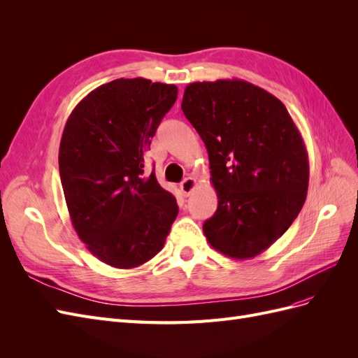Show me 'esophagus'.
<instances>
[{"mask_svg":"<svg viewBox=\"0 0 358 358\" xmlns=\"http://www.w3.org/2000/svg\"><path fill=\"white\" fill-rule=\"evenodd\" d=\"M196 187H197V180L194 179V178H187L185 180H183L182 183H180V191H182V194L185 197H188L189 194L196 189Z\"/></svg>","mask_w":358,"mask_h":358,"instance_id":"34e87169","label":"esophagus"}]
</instances>
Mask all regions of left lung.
Returning a JSON list of instances; mask_svg holds the SVG:
<instances>
[{"instance_id": "1", "label": "left lung", "mask_w": 358, "mask_h": 358, "mask_svg": "<svg viewBox=\"0 0 358 358\" xmlns=\"http://www.w3.org/2000/svg\"><path fill=\"white\" fill-rule=\"evenodd\" d=\"M182 110L208 149L218 196L206 239L227 257H257L305 204L309 159L300 131L282 101L241 79L189 83Z\"/></svg>"}]
</instances>
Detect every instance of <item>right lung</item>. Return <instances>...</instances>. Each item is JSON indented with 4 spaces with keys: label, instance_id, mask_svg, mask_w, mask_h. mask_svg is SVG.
Wrapping results in <instances>:
<instances>
[{
    "label": "right lung",
    "instance_id": "right-lung-1",
    "mask_svg": "<svg viewBox=\"0 0 358 358\" xmlns=\"http://www.w3.org/2000/svg\"><path fill=\"white\" fill-rule=\"evenodd\" d=\"M178 99L175 85L116 79L74 107L59 145V175L79 239L100 262L134 268L154 258L178 216V203L145 154Z\"/></svg>",
    "mask_w": 358,
    "mask_h": 358
}]
</instances>
